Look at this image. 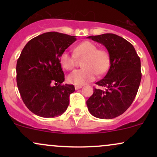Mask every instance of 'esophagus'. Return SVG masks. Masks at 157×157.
Wrapping results in <instances>:
<instances>
[{
    "instance_id": "34e87169",
    "label": "esophagus",
    "mask_w": 157,
    "mask_h": 157,
    "mask_svg": "<svg viewBox=\"0 0 157 157\" xmlns=\"http://www.w3.org/2000/svg\"><path fill=\"white\" fill-rule=\"evenodd\" d=\"M82 86H75V89L76 90H78V89H81V88H82Z\"/></svg>"
}]
</instances>
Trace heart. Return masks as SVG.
<instances>
[{
  "label": "heart",
  "mask_w": 157,
  "mask_h": 157,
  "mask_svg": "<svg viewBox=\"0 0 157 157\" xmlns=\"http://www.w3.org/2000/svg\"><path fill=\"white\" fill-rule=\"evenodd\" d=\"M76 57L82 59L81 66L83 68L74 71L68 75V81L76 86H82L93 81L97 74L103 75L109 69L110 57L108 52L102 48H97L94 43L83 41L74 48V55L68 52L62 53L60 62L66 70H71L75 66Z\"/></svg>",
  "instance_id": "1"
}]
</instances>
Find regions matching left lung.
<instances>
[{"label": "left lung", "instance_id": "left-lung-1", "mask_svg": "<svg viewBox=\"0 0 157 157\" xmlns=\"http://www.w3.org/2000/svg\"><path fill=\"white\" fill-rule=\"evenodd\" d=\"M89 38L105 46L110 57V68L98 86L105 91L94 89L86 101L89 112L100 119H113L130 107L141 82L140 58L133 45L114 34L89 36Z\"/></svg>", "mask_w": 157, "mask_h": 157}]
</instances>
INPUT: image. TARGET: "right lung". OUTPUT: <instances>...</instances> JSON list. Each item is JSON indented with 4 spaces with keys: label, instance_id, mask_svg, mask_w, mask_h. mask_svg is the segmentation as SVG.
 <instances>
[{
    "label": "right lung",
    "instance_id": "1",
    "mask_svg": "<svg viewBox=\"0 0 157 157\" xmlns=\"http://www.w3.org/2000/svg\"><path fill=\"white\" fill-rule=\"evenodd\" d=\"M76 40L75 36L46 32L30 40L21 52L16 66L17 87L25 105L37 116L55 117L67 109L75 89L63 84L60 57Z\"/></svg>",
    "mask_w": 157,
    "mask_h": 157
}]
</instances>
